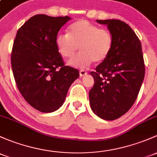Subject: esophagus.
I'll return each mask as SVG.
<instances>
[{"label": "esophagus", "instance_id": "esophagus-1", "mask_svg": "<svg viewBox=\"0 0 157 157\" xmlns=\"http://www.w3.org/2000/svg\"><path fill=\"white\" fill-rule=\"evenodd\" d=\"M86 74H87V72L86 71H84V70L80 71V77H83V76H85Z\"/></svg>", "mask_w": 157, "mask_h": 157}]
</instances>
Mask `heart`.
<instances>
[{
    "instance_id": "heart-1",
    "label": "heart",
    "mask_w": 157,
    "mask_h": 157,
    "mask_svg": "<svg viewBox=\"0 0 157 157\" xmlns=\"http://www.w3.org/2000/svg\"><path fill=\"white\" fill-rule=\"evenodd\" d=\"M56 46L59 55L66 59L73 58L80 46L81 52L68 64L83 68L93 62L100 64L108 59L113 47V37L107 29L80 19L69 25L67 34H58Z\"/></svg>"
}]
</instances>
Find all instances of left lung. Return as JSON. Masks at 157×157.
Segmentation results:
<instances>
[{
	"label": "left lung",
	"mask_w": 157,
	"mask_h": 157,
	"mask_svg": "<svg viewBox=\"0 0 157 157\" xmlns=\"http://www.w3.org/2000/svg\"><path fill=\"white\" fill-rule=\"evenodd\" d=\"M107 25L113 37L108 59L90 74L94 85L89 92L92 111L105 120H116L135 103L144 78L140 40L128 25L118 19L96 20Z\"/></svg>",
	"instance_id": "1"
}]
</instances>
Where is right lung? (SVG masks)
I'll return each mask as SVG.
<instances>
[{"mask_svg":"<svg viewBox=\"0 0 157 157\" xmlns=\"http://www.w3.org/2000/svg\"><path fill=\"white\" fill-rule=\"evenodd\" d=\"M71 18L44 14L30 18L19 29L11 53L15 81L25 100L43 113L63 105L77 69L65 65L56 46L61 28Z\"/></svg>","mask_w":157,"mask_h":157,"instance_id":"obj_1","label":"right lung"}]
</instances>
